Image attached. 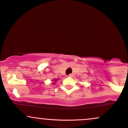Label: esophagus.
I'll return each instance as SVG.
<instances>
[{"instance_id":"obj_1","label":"esophagus","mask_w":128,"mask_h":128,"mask_svg":"<svg viewBox=\"0 0 128 128\" xmlns=\"http://www.w3.org/2000/svg\"><path fill=\"white\" fill-rule=\"evenodd\" d=\"M68 76H69V77H73V74H69V75H68Z\"/></svg>"}]
</instances>
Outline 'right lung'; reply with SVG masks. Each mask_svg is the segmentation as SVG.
I'll list each match as a JSON object with an SVG mask.
<instances>
[{
    "instance_id": "add662e5",
    "label": "right lung",
    "mask_w": 128,
    "mask_h": 128,
    "mask_svg": "<svg viewBox=\"0 0 128 128\" xmlns=\"http://www.w3.org/2000/svg\"><path fill=\"white\" fill-rule=\"evenodd\" d=\"M56 79H55V80H54V81H56Z\"/></svg>"
}]
</instances>
